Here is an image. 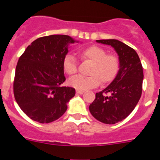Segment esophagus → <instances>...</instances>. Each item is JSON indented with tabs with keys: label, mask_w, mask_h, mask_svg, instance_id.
Returning a JSON list of instances; mask_svg holds the SVG:
<instances>
[{
	"label": "esophagus",
	"mask_w": 160,
	"mask_h": 160,
	"mask_svg": "<svg viewBox=\"0 0 160 160\" xmlns=\"http://www.w3.org/2000/svg\"><path fill=\"white\" fill-rule=\"evenodd\" d=\"M76 93H77L78 94H82L84 93V90H76Z\"/></svg>",
	"instance_id": "1"
}]
</instances>
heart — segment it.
Here are the masks:
<instances>
[{
    "mask_svg": "<svg viewBox=\"0 0 160 160\" xmlns=\"http://www.w3.org/2000/svg\"><path fill=\"white\" fill-rule=\"evenodd\" d=\"M82 58L90 62L91 66L88 70V77L76 76L69 79V85L77 90H84L94 88L100 82L107 84L114 80L120 69V61L117 55L107 53V50L98 46H90L79 52ZM64 71L69 75L77 73L78 65L74 56L66 54L62 61Z\"/></svg>",
    "mask_w": 160,
    "mask_h": 160,
    "instance_id": "obj_1",
    "label": "heart"
}]
</instances>
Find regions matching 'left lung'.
Wrapping results in <instances>:
<instances>
[{
    "label": "left lung",
    "mask_w": 160,
    "mask_h": 160,
    "mask_svg": "<svg viewBox=\"0 0 160 160\" xmlns=\"http://www.w3.org/2000/svg\"><path fill=\"white\" fill-rule=\"evenodd\" d=\"M96 42L114 48L118 55L120 69L112 82L96 93L95 99L89 110L101 122L114 124L125 119L140 99L143 80L142 66L135 49L123 42L115 39Z\"/></svg>",
    "instance_id": "left-lung-1"
}]
</instances>
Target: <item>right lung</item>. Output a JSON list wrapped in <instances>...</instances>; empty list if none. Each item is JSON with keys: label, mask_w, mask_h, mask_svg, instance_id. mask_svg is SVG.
Listing matches in <instances>:
<instances>
[{"label": "right lung", "mask_w": 160, "mask_h": 160, "mask_svg": "<svg viewBox=\"0 0 160 160\" xmlns=\"http://www.w3.org/2000/svg\"><path fill=\"white\" fill-rule=\"evenodd\" d=\"M76 42L68 35H49L31 43L18 62L13 93L20 108L33 121L49 123L62 116L75 89L61 87L66 80L62 61L68 46Z\"/></svg>", "instance_id": "add662e5"}]
</instances>
